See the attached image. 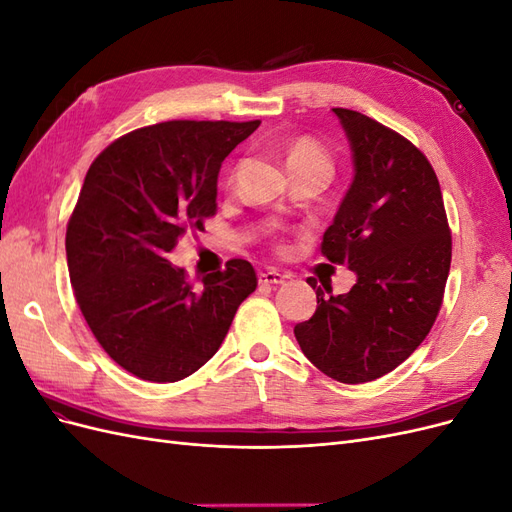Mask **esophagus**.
<instances>
[{
  "label": "esophagus",
  "instance_id": "obj_1",
  "mask_svg": "<svg viewBox=\"0 0 512 512\" xmlns=\"http://www.w3.org/2000/svg\"><path fill=\"white\" fill-rule=\"evenodd\" d=\"M288 280V275L280 273V271H260L258 273V282L260 284H267V286H277V284H284Z\"/></svg>",
  "mask_w": 512,
  "mask_h": 512
}]
</instances>
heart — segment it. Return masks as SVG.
Segmentation results:
<instances>
[{"mask_svg": "<svg viewBox=\"0 0 512 512\" xmlns=\"http://www.w3.org/2000/svg\"><path fill=\"white\" fill-rule=\"evenodd\" d=\"M286 164H288V168H292V166H307V164L331 168V158H329V153L324 151L316 141L303 136V138H297V141H294L288 147Z\"/></svg>", "mask_w": 512, "mask_h": 512, "instance_id": "b5f03b06", "label": "heart"}]
</instances>
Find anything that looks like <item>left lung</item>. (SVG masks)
<instances>
[{
    "label": "left lung",
    "mask_w": 512,
    "mask_h": 512,
    "mask_svg": "<svg viewBox=\"0 0 512 512\" xmlns=\"http://www.w3.org/2000/svg\"><path fill=\"white\" fill-rule=\"evenodd\" d=\"M333 113L348 136L354 175L322 254L346 262L356 284L337 297L318 288L316 312L294 337L322 374L359 384L404 363L436 322L451 230L438 177L421 151L367 115Z\"/></svg>",
    "instance_id": "left-lung-1"
}]
</instances>
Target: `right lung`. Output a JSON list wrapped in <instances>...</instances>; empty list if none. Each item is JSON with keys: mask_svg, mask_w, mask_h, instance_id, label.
Segmentation results:
<instances>
[{"mask_svg": "<svg viewBox=\"0 0 512 512\" xmlns=\"http://www.w3.org/2000/svg\"><path fill=\"white\" fill-rule=\"evenodd\" d=\"M260 121H166L89 166L66 232L76 303L104 352L149 382L192 376L218 352L256 273L235 258L192 286L166 256L215 213L224 158Z\"/></svg>", "mask_w": 512, "mask_h": 512, "instance_id": "right-lung-1", "label": "right lung"}]
</instances>
